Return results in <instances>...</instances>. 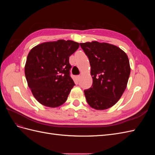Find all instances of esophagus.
Returning a JSON list of instances; mask_svg holds the SVG:
<instances>
[{"instance_id":"obj_1","label":"esophagus","mask_w":155,"mask_h":155,"mask_svg":"<svg viewBox=\"0 0 155 155\" xmlns=\"http://www.w3.org/2000/svg\"><path fill=\"white\" fill-rule=\"evenodd\" d=\"M76 78L77 80H79V78H80V76H79V75H78V76H76Z\"/></svg>"}]
</instances>
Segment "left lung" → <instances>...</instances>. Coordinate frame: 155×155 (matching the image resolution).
<instances>
[{"label":"left lung","mask_w":155,"mask_h":155,"mask_svg":"<svg viewBox=\"0 0 155 155\" xmlns=\"http://www.w3.org/2000/svg\"><path fill=\"white\" fill-rule=\"evenodd\" d=\"M89 59L92 87L84 91L88 104L96 110L115 105L125 91L130 68L127 55L118 46L92 41L80 43Z\"/></svg>","instance_id":"left-lung-1"}]
</instances>
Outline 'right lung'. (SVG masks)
<instances>
[{
    "instance_id": "obj_1",
    "label": "right lung",
    "mask_w": 155,
    "mask_h": 155,
    "mask_svg": "<svg viewBox=\"0 0 155 155\" xmlns=\"http://www.w3.org/2000/svg\"><path fill=\"white\" fill-rule=\"evenodd\" d=\"M79 46L76 42L61 39L41 43L30 50L25 76L33 95L41 104L54 108L67 101L75 85L70 76L69 57Z\"/></svg>"
}]
</instances>
